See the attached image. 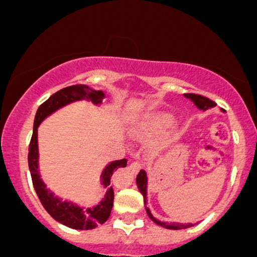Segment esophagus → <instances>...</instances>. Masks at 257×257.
Masks as SVG:
<instances>
[{"label": "esophagus", "mask_w": 257, "mask_h": 257, "mask_svg": "<svg viewBox=\"0 0 257 257\" xmlns=\"http://www.w3.org/2000/svg\"><path fill=\"white\" fill-rule=\"evenodd\" d=\"M141 168H142V164L139 162H133L131 165H129V169H131L133 173H138Z\"/></svg>", "instance_id": "1"}]
</instances>
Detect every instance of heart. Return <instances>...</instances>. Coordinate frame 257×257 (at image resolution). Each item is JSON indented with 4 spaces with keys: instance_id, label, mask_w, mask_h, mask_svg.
Wrapping results in <instances>:
<instances>
[{
    "instance_id": "obj_1",
    "label": "heart",
    "mask_w": 257,
    "mask_h": 257,
    "mask_svg": "<svg viewBox=\"0 0 257 257\" xmlns=\"http://www.w3.org/2000/svg\"><path fill=\"white\" fill-rule=\"evenodd\" d=\"M173 118L172 115H169V114H159V115L154 116L152 120V125L154 126V128H160V126H164V125H168V124L172 123Z\"/></svg>"
}]
</instances>
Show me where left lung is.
I'll use <instances>...</instances> for the list:
<instances>
[{
    "instance_id": "left-lung-1",
    "label": "left lung",
    "mask_w": 257,
    "mask_h": 257,
    "mask_svg": "<svg viewBox=\"0 0 257 257\" xmlns=\"http://www.w3.org/2000/svg\"><path fill=\"white\" fill-rule=\"evenodd\" d=\"M184 97L189 98L191 102H194V104H195L196 107H198L200 110H208V109H210V108H212V107H215V105H216V103L212 102V100H210L209 98L203 97V95L193 94V93H188V94H184ZM137 185H138L139 191H141L142 195H143L144 204L147 205L148 177H147V173H145L144 170H141V172H139V174L137 175ZM145 210H147V214H148V216L150 217V220H153L155 224L159 225V226H162V227H165V229L180 230V229H188V227L194 226V224H191V222H190V224H179V222H170V224H168V222L160 221V220H158L157 217L153 216L152 212H150V210L148 209L147 206H145Z\"/></svg>"
}]
</instances>
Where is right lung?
<instances>
[{"instance_id":"add662e5","label":"right lung","mask_w":257,"mask_h":257,"mask_svg":"<svg viewBox=\"0 0 257 257\" xmlns=\"http://www.w3.org/2000/svg\"><path fill=\"white\" fill-rule=\"evenodd\" d=\"M104 98V93L102 90L90 89L88 85L77 84L71 87L63 88L54 93L48 98L43 104L40 105L35 116V124H33V134L31 138L30 148H28V167H30L32 183L35 190L42 203L43 208L53 217L56 221L76 230H92L95 229L98 225H102L109 219L110 211L113 208L114 191L110 186L105 193V196L99 201L94 208H80L77 204L72 201H64L61 198L54 195L51 190L46 188V184L41 179L40 170H38V141H37V129L43 119L47 118L52 113L58 110L59 108L69 104V103L77 102V100L87 99L94 104H100ZM126 167V159L115 160L109 163L103 170L100 175V180L104 188L110 184L114 170L119 168Z\"/></svg>"}]
</instances>
